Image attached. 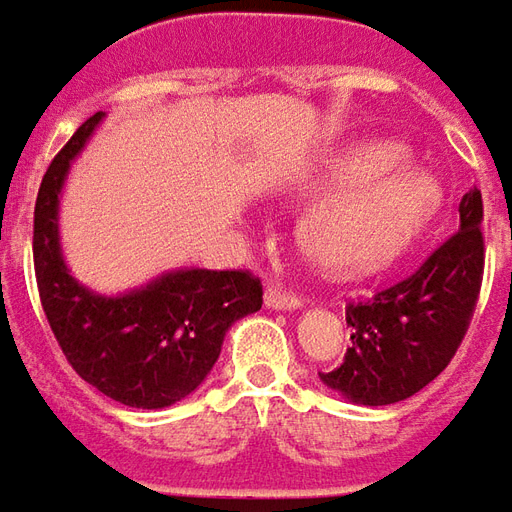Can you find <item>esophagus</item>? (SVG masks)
Returning <instances> with one entry per match:
<instances>
[{"label": "esophagus", "mask_w": 512, "mask_h": 512, "mask_svg": "<svg viewBox=\"0 0 512 512\" xmlns=\"http://www.w3.org/2000/svg\"><path fill=\"white\" fill-rule=\"evenodd\" d=\"M263 299H266V307H271V310H296V307H302V296L282 291L280 285H268Z\"/></svg>", "instance_id": "obj_1"}]
</instances>
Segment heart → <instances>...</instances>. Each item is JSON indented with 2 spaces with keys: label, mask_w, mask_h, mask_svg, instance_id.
<instances>
[{
  "label": "heart",
  "mask_w": 512,
  "mask_h": 512,
  "mask_svg": "<svg viewBox=\"0 0 512 512\" xmlns=\"http://www.w3.org/2000/svg\"><path fill=\"white\" fill-rule=\"evenodd\" d=\"M391 141L343 149L321 174L324 194L299 224L305 255L332 274H368L405 255L443 202L430 171L405 166Z\"/></svg>",
  "instance_id": "1"
}]
</instances>
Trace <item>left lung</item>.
<instances>
[{"label":"left lung","mask_w":512,"mask_h":512,"mask_svg":"<svg viewBox=\"0 0 512 512\" xmlns=\"http://www.w3.org/2000/svg\"><path fill=\"white\" fill-rule=\"evenodd\" d=\"M482 194L460 199V227L421 266L368 302L346 305L352 346L321 382L355 405L380 407L410 399L430 385L449 360L474 316L485 266Z\"/></svg>","instance_id":"left-lung-1"}]
</instances>
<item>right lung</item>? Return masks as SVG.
<instances>
[{
	"label": "right lung",
	"mask_w": 512,
	"mask_h": 512,
	"mask_svg": "<svg viewBox=\"0 0 512 512\" xmlns=\"http://www.w3.org/2000/svg\"><path fill=\"white\" fill-rule=\"evenodd\" d=\"M105 113H94L49 163L38 199L32 257L41 305L71 368L127 407L157 410L194 393L238 318L257 313L263 285L249 271L174 268L119 296L71 277L60 249V191L71 160Z\"/></svg>",
	"instance_id": "add662e5"
}]
</instances>
